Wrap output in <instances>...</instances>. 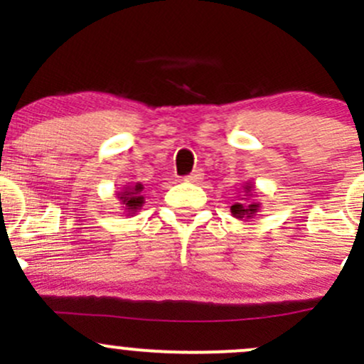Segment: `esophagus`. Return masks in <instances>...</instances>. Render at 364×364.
Wrapping results in <instances>:
<instances>
[{
  "mask_svg": "<svg viewBox=\"0 0 364 364\" xmlns=\"http://www.w3.org/2000/svg\"><path fill=\"white\" fill-rule=\"evenodd\" d=\"M185 179H186V181H190V183H198V181H202V179H203L202 169H195L193 173L188 174V176H186Z\"/></svg>",
  "mask_w": 364,
  "mask_h": 364,
  "instance_id": "34e87169",
  "label": "esophagus"
}]
</instances>
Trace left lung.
<instances>
[{
  "label": "left lung",
  "mask_w": 364,
  "mask_h": 364,
  "mask_svg": "<svg viewBox=\"0 0 364 364\" xmlns=\"http://www.w3.org/2000/svg\"><path fill=\"white\" fill-rule=\"evenodd\" d=\"M245 193H252V186H245ZM260 203H250V205H243V203H235L231 207L232 215L236 219H252V217L258 212Z\"/></svg>",
  "instance_id": "left-lung-1"
}]
</instances>
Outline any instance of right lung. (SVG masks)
I'll use <instances>...</instances> for the list:
<instances>
[{"label": "right lung", "instance_id": "add662e5", "mask_svg": "<svg viewBox=\"0 0 364 364\" xmlns=\"http://www.w3.org/2000/svg\"><path fill=\"white\" fill-rule=\"evenodd\" d=\"M141 190H144V186H141L140 183H136L135 186H124V190L119 191L118 198L119 202L123 203L124 210L135 214V212L144 205V196L140 195Z\"/></svg>", "mask_w": 364, "mask_h": 364}]
</instances>
